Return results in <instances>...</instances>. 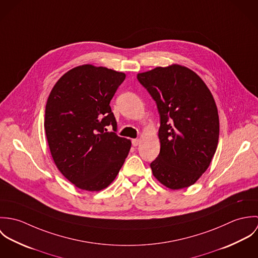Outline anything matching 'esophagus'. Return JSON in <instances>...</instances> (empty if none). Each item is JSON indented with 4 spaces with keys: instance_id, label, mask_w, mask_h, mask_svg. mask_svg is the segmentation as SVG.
<instances>
[{
    "instance_id": "34e87169",
    "label": "esophagus",
    "mask_w": 258,
    "mask_h": 258,
    "mask_svg": "<svg viewBox=\"0 0 258 258\" xmlns=\"http://www.w3.org/2000/svg\"><path fill=\"white\" fill-rule=\"evenodd\" d=\"M139 144H140V139H133L132 140V145L134 147H137Z\"/></svg>"
}]
</instances>
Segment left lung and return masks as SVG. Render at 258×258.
<instances>
[{
    "instance_id": "8db88e82",
    "label": "left lung",
    "mask_w": 258,
    "mask_h": 258,
    "mask_svg": "<svg viewBox=\"0 0 258 258\" xmlns=\"http://www.w3.org/2000/svg\"><path fill=\"white\" fill-rule=\"evenodd\" d=\"M160 114V154L151 163L154 177L172 189L195 184L209 168L220 135L218 108L203 79L172 64L138 74Z\"/></svg>"
}]
</instances>
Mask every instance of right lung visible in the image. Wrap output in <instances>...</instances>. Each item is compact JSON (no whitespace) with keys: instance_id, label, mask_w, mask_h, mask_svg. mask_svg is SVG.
Returning <instances> with one entry per match:
<instances>
[{"instance_id":"add662e5","label":"right lung","mask_w":258,"mask_h":258,"mask_svg":"<svg viewBox=\"0 0 258 258\" xmlns=\"http://www.w3.org/2000/svg\"><path fill=\"white\" fill-rule=\"evenodd\" d=\"M126 75L83 64L63 74L47 98L44 130L59 172L85 190L98 191L114 181L131 148L119 137L110 101ZM112 124L114 133L107 131Z\"/></svg>"}]
</instances>
